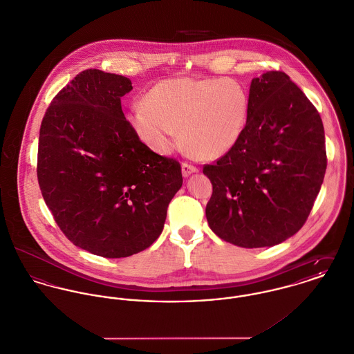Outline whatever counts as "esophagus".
<instances>
[{"instance_id": "esophagus-1", "label": "esophagus", "mask_w": 354, "mask_h": 354, "mask_svg": "<svg viewBox=\"0 0 354 354\" xmlns=\"http://www.w3.org/2000/svg\"><path fill=\"white\" fill-rule=\"evenodd\" d=\"M196 171H198V168L194 167V165H192V164H187V162H183V164H182V175H183L185 178L190 176L192 174H194Z\"/></svg>"}]
</instances>
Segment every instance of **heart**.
<instances>
[{"label":"heart","instance_id":"b5f03b06","mask_svg":"<svg viewBox=\"0 0 354 354\" xmlns=\"http://www.w3.org/2000/svg\"><path fill=\"white\" fill-rule=\"evenodd\" d=\"M248 113V93L239 81L178 77L160 81L147 102L134 103L129 122L138 138L158 153L172 152L182 136L198 158L214 160L235 148Z\"/></svg>","mask_w":354,"mask_h":354}]
</instances>
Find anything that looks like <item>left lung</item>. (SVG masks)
I'll list each match as a JSON object with an SVG mask.
<instances>
[{
  "instance_id": "left-lung-1",
  "label": "left lung",
  "mask_w": 354,
  "mask_h": 354,
  "mask_svg": "<svg viewBox=\"0 0 354 354\" xmlns=\"http://www.w3.org/2000/svg\"><path fill=\"white\" fill-rule=\"evenodd\" d=\"M250 113L240 141L205 165L213 194L210 230L244 248L273 247L306 223L326 174L324 129L303 91L282 72L250 85Z\"/></svg>"
}]
</instances>
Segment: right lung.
<instances>
[{
  "label": "right lung",
  "instance_id": "right-lung-1",
  "mask_svg": "<svg viewBox=\"0 0 354 354\" xmlns=\"http://www.w3.org/2000/svg\"><path fill=\"white\" fill-rule=\"evenodd\" d=\"M131 89L127 77L84 71L40 126L43 199L75 245L104 258L152 245L183 183L180 164L151 151L124 118L120 99Z\"/></svg>",
  "mask_w": 354,
  "mask_h": 354
}]
</instances>
